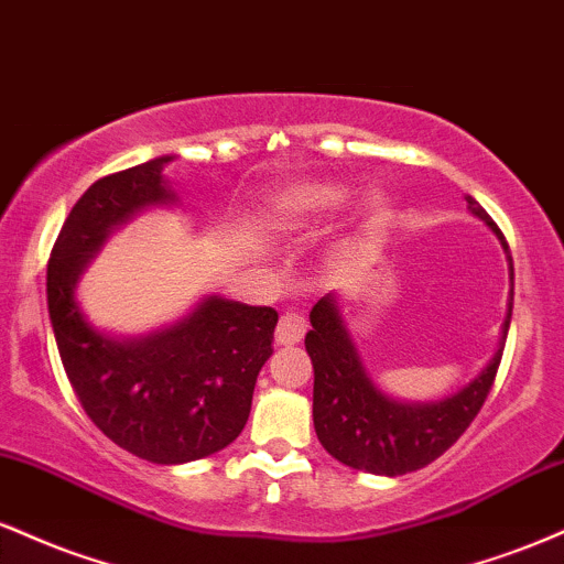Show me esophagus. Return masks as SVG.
I'll use <instances>...</instances> for the list:
<instances>
[{
    "label": "esophagus",
    "mask_w": 564,
    "mask_h": 564,
    "mask_svg": "<svg viewBox=\"0 0 564 564\" xmlns=\"http://www.w3.org/2000/svg\"><path fill=\"white\" fill-rule=\"evenodd\" d=\"M304 334H307V321H304L300 313H283L275 328V345L281 347L300 345Z\"/></svg>",
    "instance_id": "obj_1"
}]
</instances>
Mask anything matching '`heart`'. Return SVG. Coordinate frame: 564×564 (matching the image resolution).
I'll return each mask as SVG.
<instances>
[{
    "label": "heart",
    "instance_id": "heart-1",
    "mask_svg": "<svg viewBox=\"0 0 564 564\" xmlns=\"http://www.w3.org/2000/svg\"><path fill=\"white\" fill-rule=\"evenodd\" d=\"M352 196V185L345 180L318 177L289 183L270 193L264 204V223L273 230H302L321 219L336 215ZM394 200L381 185H371L358 200L360 225L366 232H377L390 223Z\"/></svg>",
    "mask_w": 564,
    "mask_h": 564
}]
</instances>
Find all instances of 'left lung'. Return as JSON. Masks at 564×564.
<instances>
[{"label": "left lung", "mask_w": 564, "mask_h": 564, "mask_svg": "<svg viewBox=\"0 0 564 564\" xmlns=\"http://www.w3.org/2000/svg\"><path fill=\"white\" fill-rule=\"evenodd\" d=\"M467 209L482 219L501 241L509 260L511 289L498 349L482 371L462 390L435 403H405V400L392 398L368 373L341 315L339 294L332 291L310 310L313 332L304 336V347L315 368V435L323 448L347 467L384 477H398L426 467L464 435L494 387L503 345H507L511 304H514V268H511L509 246L488 212L471 196H467Z\"/></svg>", "instance_id": "left-lung-1"}]
</instances>
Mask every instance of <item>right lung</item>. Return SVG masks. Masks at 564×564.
<instances>
[{
  "mask_svg": "<svg viewBox=\"0 0 564 564\" xmlns=\"http://www.w3.org/2000/svg\"><path fill=\"white\" fill-rule=\"evenodd\" d=\"M159 156L87 187L63 223L47 264L50 321L70 387L97 430L153 464H185L228 448L251 411L273 355L278 313L206 294L172 326L113 336L84 315L76 289L108 236L180 196Z\"/></svg>",
  "mask_w": 564,
  "mask_h": 564,
  "instance_id": "1",
  "label": "right lung"
}]
</instances>
